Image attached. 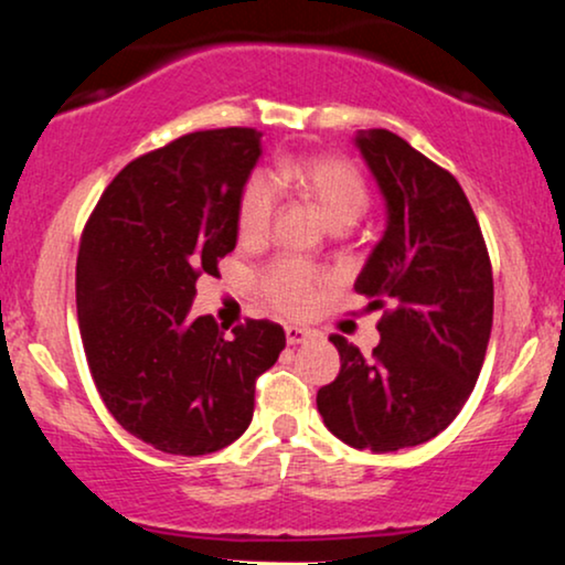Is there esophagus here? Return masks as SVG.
<instances>
[{
  "mask_svg": "<svg viewBox=\"0 0 565 565\" xmlns=\"http://www.w3.org/2000/svg\"><path fill=\"white\" fill-rule=\"evenodd\" d=\"M310 330L307 328H299V326H287V343L289 345H299L305 341H310Z\"/></svg>",
  "mask_w": 565,
  "mask_h": 565,
  "instance_id": "1",
  "label": "esophagus"
}]
</instances>
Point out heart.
Wrapping results in <instances>:
<instances>
[{
	"instance_id": "heart-1",
	"label": "heart",
	"mask_w": 565,
	"mask_h": 565,
	"mask_svg": "<svg viewBox=\"0 0 565 565\" xmlns=\"http://www.w3.org/2000/svg\"><path fill=\"white\" fill-rule=\"evenodd\" d=\"M291 191L318 206L333 230H345L361 220L370 206V188L351 162L338 157L307 154L284 157L266 175H253L243 188L237 206V230L243 239H263L268 235L278 209V193ZM330 281L326 270L305 260L281 258L263 270L260 289L268 302L289 315L315 310L320 289Z\"/></svg>"
}]
</instances>
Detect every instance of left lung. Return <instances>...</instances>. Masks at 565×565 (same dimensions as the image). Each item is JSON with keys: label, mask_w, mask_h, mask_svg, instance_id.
<instances>
[{"label": "left lung", "mask_w": 565, "mask_h": 565, "mask_svg": "<svg viewBox=\"0 0 565 565\" xmlns=\"http://www.w3.org/2000/svg\"><path fill=\"white\" fill-rule=\"evenodd\" d=\"M387 224L353 284L370 307L393 302L372 356L341 335V372L320 387L330 434L372 452L424 445L476 387L493 326V274L470 201L455 175L385 129L359 131Z\"/></svg>", "instance_id": "1"}]
</instances>
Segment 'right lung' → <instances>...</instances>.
<instances>
[{
	"label": "right lung",
	"instance_id": "obj_1",
	"mask_svg": "<svg viewBox=\"0 0 565 565\" xmlns=\"http://www.w3.org/2000/svg\"><path fill=\"white\" fill-rule=\"evenodd\" d=\"M255 129L185 134L126 164L97 201L77 255V318L105 408L168 455L232 445L253 420L255 380L287 345L284 328L247 320L227 335L193 318L199 276L237 245V206Z\"/></svg>",
	"mask_w": 565,
	"mask_h": 565
}]
</instances>
